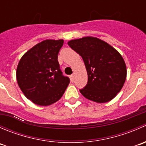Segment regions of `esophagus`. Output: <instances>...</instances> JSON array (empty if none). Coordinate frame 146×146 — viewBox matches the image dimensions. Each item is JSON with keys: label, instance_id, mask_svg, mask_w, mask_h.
Instances as JSON below:
<instances>
[{"label": "esophagus", "instance_id": "esophagus-1", "mask_svg": "<svg viewBox=\"0 0 146 146\" xmlns=\"http://www.w3.org/2000/svg\"><path fill=\"white\" fill-rule=\"evenodd\" d=\"M70 81L73 82V80H74V76H73V75L70 76Z\"/></svg>", "mask_w": 146, "mask_h": 146}]
</instances>
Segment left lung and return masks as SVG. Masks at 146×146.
<instances>
[{"instance_id":"1","label":"left lung","mask_w":146,"mask_h":146,"mask_svg":"<svg viewBox=\"0 0 146 146\" xmlns=\"http://www.w3.org/2000/svg\"><path fill=\"white\" fill-rule=\"evenodd\" d=\"M68 44L82 57L88 73V82L80 93L95 102L111 100L126 78V64L121 54L107 42L92 36L70 40Z\"/></svg>"}]
</instances>
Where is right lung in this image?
<instances>
[{
  "mask_svg": "<svg viewBox=\"0 0 146 146\" xmlns=\"http://www.w3.org/2000/svg\"><path fill=\"white\" fill-rule=\"evenodd\" d=\"M64 40L47 39L27 51L17 68L19 87L27 99L48 106L62 97L70 79L60 69L58 54Z\"/></svg>",
  "mask_w": 146,
  "mask_h": 146,
  "instance_id": "obj_1",
  "label": "right lung"
}]
</instances>
